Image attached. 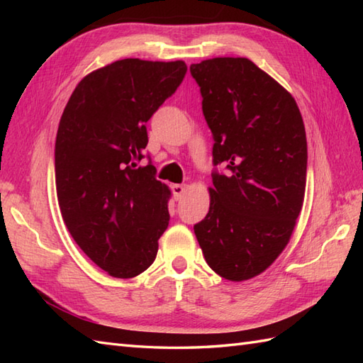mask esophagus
I'll use <instances>...</instances> for the list:
<instances>
[{"label":"esophagus","instance_id":"obj_1","mask_svg":"<svg viewBox=\"0 0 363 363\" xmlns=\"http://www.w3.org/2000/svg\"><path fill=\"white\" fill-rule=\"evenodd\" d=\"M172 191H173V196L176 201H179L184 195V191H186V186H184V184H173Z\"/></svg>","mask_w":363,"mask_h":363}]
</instances>
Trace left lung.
Instances as JSON below:
<instances>
[{
    "mask_svg": "<svg viewBox=\"0 0 363 363\" xmlns=\"http://www.w3.org/2000/svg\"><path fill=\"white\" fill-rule=\"evenodd\" d=\"M213 148V189L194 226L204 259L229 281L260 274L279 256L304 201L307 140L293 96L245 57L191 64Z\"/></svg>",
    "mask_w": 363,
    "mask_h": 363,
    "instance_id": "left-lung-1",
    "label": "left lung"
}]
</instances>
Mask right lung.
<instances>
[{
  "instance_id": "right-lung-1",
  "label": "right lung",
  "mask_w": 363,
  "mask_h": 363,
  "mask_svg": "<svg viewBox=\"0 0 363 363\" xmlns=\"http://www.w3.org/2000/svg\"><path fill=\"white\" fill-rule=\"evenodd\" d=\"M182 60L123 59L87 74L59 123L54 151L60 213L74 242L113 277L156 259L169 221V190L142 165L146 123L181 86Z\"/></svg>"
}]
</instances>
